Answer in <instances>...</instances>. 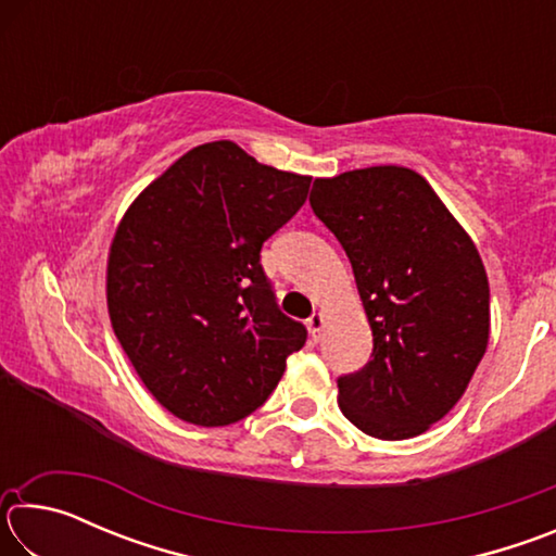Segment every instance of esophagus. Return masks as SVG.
<instances>
[{"label":"esophagus","instance_id":"1","mask_svg":"<svg viewBox=\"0 0 556 556\" xmlns=\"http://www.w3.org/2000/svg\"><path fill=\"white\" fill-rule=\"evenodd\" d=\"M324 324H326V316L321 312L312 314V318H308L306 326H308V336H312V341H321V331H324Z\"/></svg>","mask_w":556,"mask_h":556}]
</instances>
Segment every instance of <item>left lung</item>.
<instances>
[{
    "instance_id": "8db88e82",
    "label": "left lung",
    "mask_w": 556,
    "mask_h": 556,
    "mask_svg": "<svg viewBox=\"0 0 556 556\" xmlns=\"http://www.w3.org/2000/svg\"><path fill=\"white\" fill-rule=\"evenodd\" d=\"M308 201L343 244L372 328V357L338 378V407L375 439L425 434L464 397L485 355L491 289L483 260L412 168L316 178Z\"/></svg>"
}]
</instances>
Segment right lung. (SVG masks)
Segmentation results:
<instances>
[{
  "label": "right lung",
  "mask_w": 556,
  "mask_h": 556,
  "mask_svg": "<svg viewBox=\"0 0 556 556\" xmlns=\"http://www.w3.org/2000/svg\"><path fill=\"white\" fill-rule=\"evenodd\" d=\"M312 176L260 164L230 139L193 147L122 215L108 312L139 380L174 417L235 425L277 388L306 328L277 308L260 250Z\"/></svg>",
  "instance_id": "right-lung-1"
}]
</instances>
